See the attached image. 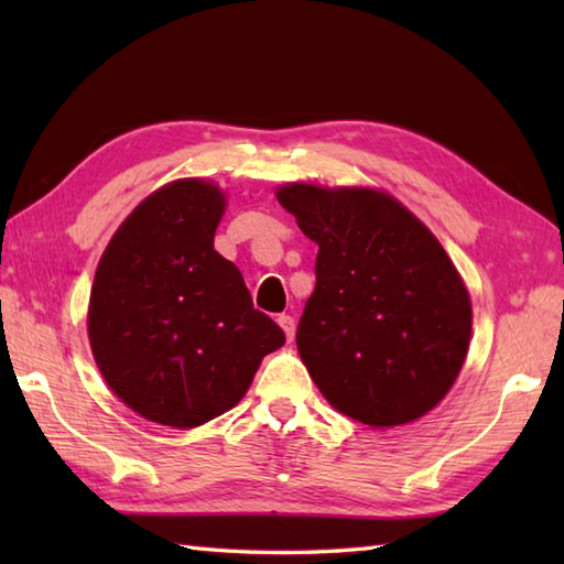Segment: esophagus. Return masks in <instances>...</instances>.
<instances>
[{
  "instance_id": "1",
  "label": "esophagus",
  "mask_w": 564,
  "mask_h": 564,
  "mask_svg": "<svg viewBox=\"0 0 564 564\" xmlns=\"http://www.w3.org/2000/svg\"><path fill=\"white\" fill-rule=\"evenodd\" d=\"M281 325V329H283V334H285V339H293V334H295V319L291 317V315H279V319H275Z\"/></svg>"
}]
</instances>
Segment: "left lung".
<instances>
[{
	"mask_svg": "<svg viewBox=\"0 0 564 564\" xmlns=\"http://www.w3.org/2000/svg\"><path fill=\"white\" fill-rule=\"evenodd\" d=\"M317 245L297 354L334 410L370 429L416 422L465 364L473 303L436 235L373 186L275 188Z\"/></svg>",
	"mask_w": 564,
	"mask_h": 564,
	"instance_id": "8db88e82",
	"label": "left lung"
}]
</instances>
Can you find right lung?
Instances as JSON below:
<instances>
[{
  "instance_id": "right-lung-1",
  "label": "right lung",
  "mask_w": 564,
  "mask_h": 564,
  "mask_svg": "<svg viewBox=\"0 0 564 564\" xmlns=\"http://www.w3.org/2000/svg\"><path fill=\"white\" fill-rule=\"evenodd\" d=\"M227 208L208 178H176L118 225L94 273L87 334L106 386L148 422L196 429L245 398L285 334L213 247Z\"/></svg>"
}]
</instances>
